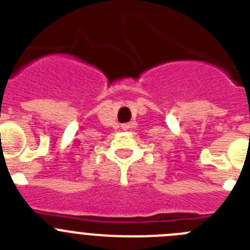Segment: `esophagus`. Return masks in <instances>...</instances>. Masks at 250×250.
I'll list each match as a JSON object with an SVG mask.
<instances>
[{
    "instance_id": "obj_1",
    "label": "esophagus",
    "mask_w": 250,
    "mask_h": 250,
    "mask_svg": "<svg viewBox=\"0 0 250 250\" xmlns=\"http://www.w3.org/2000/svg\"><path fill=\"white\" fill-rule=\"evenodd\" d=\"M122 128H123V129H128V128H130V125H129V123H123V125H122Z\"/></svg>"
}]
</instances>
